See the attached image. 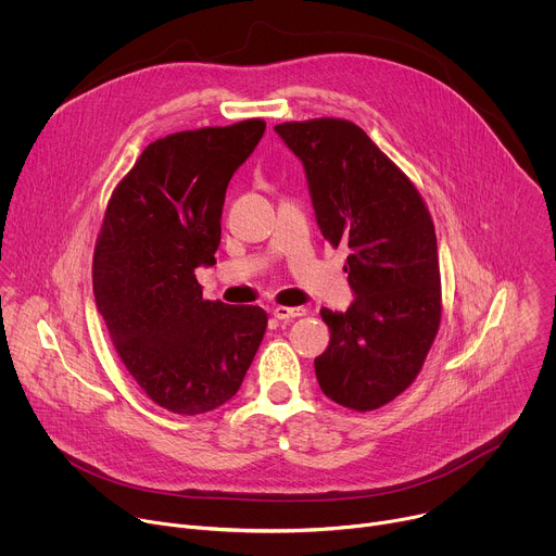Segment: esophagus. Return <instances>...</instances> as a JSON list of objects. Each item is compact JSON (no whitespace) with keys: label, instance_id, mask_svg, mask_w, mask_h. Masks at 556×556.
<instances>
[{"label":"esophagus","instance_id":"esophagus-1","mask_svg":"<svg viewBox=\"0 0 556 556\" xmlns=\"http://www.w3.org/2000/svg\"><path fill=\"white\" fill-rule=\"evenodd\" d=\"M273 314H275V319H279V321H292V319H296V316H303V314H305V309H303V307H286V305H277V307L273 309Z\"/></svg>","mask_w":556,"mask_h":556}]
</instances>
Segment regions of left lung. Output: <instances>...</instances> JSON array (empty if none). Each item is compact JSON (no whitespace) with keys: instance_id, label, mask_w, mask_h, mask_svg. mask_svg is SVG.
Masks as SVG:
<instances>
[{"instance_id":"8db88e82","label":"left lung","mask_w":556,"mask_h":556,"mask_svg":"<svg viewBox=\"0 0 556 556\" xmlns=\"http://www.w3.org/2000/svg\"><path fill=\"white\" fill-rule=\"evenodd\" d=\"M275 131L303 165L324 237L350 249L345 273L356 299L345 312L321 307L330 345L314 358L316 380L348 409H378L414 382L440 328L431 215L358 125L314 118Z\"/></svg>"}]
</instances>
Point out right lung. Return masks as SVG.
I'll return each mask as SVG.
<instances>
[{
    "label": "right lung",
    "mask_w": 556,
    "mask_h": 556,
    "mask_svg": "<svg viewBox=\"0 0 556 556\" xmlns=\"http://www.w3.org/2000/svg\"><path fill=\"white\" fill-rule=\"evenodd\" d=\"M266 131L262 118L178 131L144 147L114 189L94 249L97 307L149 399L198 416L228 403L260 350V305L202 299L226 187Z\"/></svg>",
    "instance_id": "obj_1"
}]
</instances>
